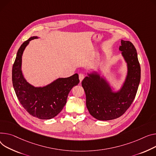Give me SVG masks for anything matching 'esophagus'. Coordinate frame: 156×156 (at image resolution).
<instances>
[{
    "instance_id": "obj_1",
    "label": "esophagus",
    "mask_w": 156,
    "mask_h": 156,
    "mask_svg": "<svg viewBox=\"0 0 156 156\" xmlns=\"http://www.w3.org/2000/svg\"><path fill=\"white\" fill-rule=\"evenodd\" d=\"M84 77H85V76H84V75H83V74L80 73V74L79 75V79H80V82H81V81H82L83 80Z\"/></svg>"
}]
</instances>
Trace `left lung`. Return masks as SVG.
<instances>
[{"label":"left lung","instance_id":"1","mask_svg":"<svg viewBox=\"0 0 156 156\" xmlns=\"http://www.w3.org/2000/svg\"><path fill=\"white\" fill-rule=\"evenodd\" d=\"M119 51L126 63L127 74L120 88L115 87L97 72L87 73L81 82L90 115L98 120L119 118L131 105L139 85L140 67L136 48L129 41L121 40Z\"/></svg>","mask_w":156,"mask_h":156}]
</instances>
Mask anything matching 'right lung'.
<instances>
[{
  "label": "right lung",
  "instance_id": "right-lung-1",
  "mask_svg": "<svg viewBox=\"0 0 156 156\" xmlns=\"http://www.w3.org/2000/svg\"><path fill=\"white\" fill-rule=\"evenodd\" d=\"M37 38L30 37L19 48L12 67V84L20 104L30 115L48 120L63 110L70 90L78 85L80 80L75 73L68 78H58L44 87H35L27 82L22 71L23 55L30 41Z\"/></svg>",
  "mask_w": 156,
  "mask_h": 156
}]
</instances>
